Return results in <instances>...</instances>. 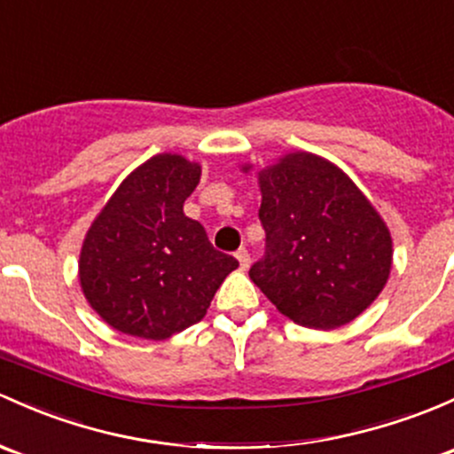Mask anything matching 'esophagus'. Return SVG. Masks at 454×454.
Listing matches in <instances>:
<instances>
[{
    "instance_id": "esophagus-1",
    "label": "esophagus",
    "mask_w": 454,
    "mask_h": 454,
    "mask_svg": "<svg viewBox=\"0 0 454 454\" xmlns=\"http://www.w3.org/2000/svg\"><path fill=\"white\" fill-rule=\"evenodd\" d=\"M235 256L237 261H239L241 270H247V267H250V254H247V250H239Z\"/></svg>"
}]
</instances>
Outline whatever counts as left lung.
I'll list each match as a JSON object with an SVG mask.
<instances>
[{
    "instance_id": "left-lung-1",
    "label": "left lung",
    "mask_w": 454,
    "mask_h": 454,
    "mask_svg": "<svg viewBox=\"0 0 454 454\" xmlns=\"http://www.w3.org/2000/svg\"><path fill=\"white\" fill-rule=\"evenodd\" d=\"M256 178L267 254L252 265V283L300 326L333 331L359 317L394 261L380 213L346 171L311 152H289Z\"/></svg>"
}]
</instances>
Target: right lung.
Listing matches in <instances>:
<instances>
[{
  "mask_svg": "<svg viewBox=\"0 0 454 454\" xmlns=\"http://www.w3.org/2000/svg\"><path fill=\"white\" fill-rule=\"evenodd\" d=\"M202 167L156 154L132 169L90 222L78 261L84 298L123 335L163 341L200 322L239 263L183 211Z\"/></svg>",
  "mask_w": 454,
  "mask_h": 454,
  "instance_id": "right-lung-1",
  "label": "right lung"
}]
</instances>
